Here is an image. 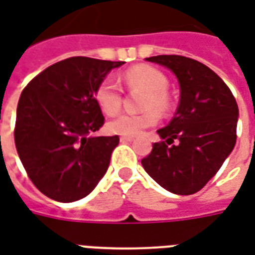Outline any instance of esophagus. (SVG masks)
Here are the masks:
<instances>
[{
    "label": "esophagus",
    "mask_w": 255,
    "mask_h": 255,
    "mask_svg": "<svg viewBox=\"0 0 255 255\" xmlns=\"http://www.w3.org/2000/svg\"><path fill=\"white\" fill-rule=\"evenodd\" d=\"M131 140H133V136H126V135L120 136V142H123V143H126V142H131Z\"/></svg>",
    "instance_id": "obj_1"
}]
</instances>
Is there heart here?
Here are the masks:
<instances>
[{
    "mask_svg": "<svg viewBox=\"0 0 255 255\" xmlns=\"http://www.w3.org/2000/svg\"><path fill=\"white\" fill-rule=\"evenodd\" d=\"M120 82L129 90L142 89L147 95L142 101V113H122L120 116L109 122L108 128L113 133L133 136L158 123V113L169 109V97L166 90L169 80L165 73L150 65H135L120 76ZM95 101L101 111L106 115H116L120 111L123 102V90L116 80L104 79L95 90Z\"/></svg>",
    "mask_w": 255,
    "mask_h": 255,
    "instance_id": "1",
    "label": "heart"
}]
</instances>
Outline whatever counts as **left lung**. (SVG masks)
Returning a JSON list of instances; mask_svg holds the SVG:
<instances>
[{"label": "left lung", "instance_id": "1", "mask_svg": "<svg viewBox=\"0 0 255 255\" xmlns=\"http://www.w3.org/2000/svg\"><path fill=\"white\" fill-rule=\"evenodd\" d=\"M146 60L176 75L180 101L171 123L157 131L162 140L153 144L142 165L161 187L191 195L205 187L235 147L238 104L223 79L197 60L176 54Z\"/></svg>", "mask_w": 255, "mask_h": 255}]
</instances>
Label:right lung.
I'll return each instance as SVG.
<instances>
[{
  "mask_svg": "<svg viewBox=\"0 0 255 255\" xmlns=\"http://www.w3.org/2000/svg\"><path fill=\"white\" fill-rule=\"evenodd\" d=\"M124 61L71 57L53 64L20 95L14 144L31 182L58 202L93 191L108 171L119 136H94L104 126L95 90Z\"/></svg>",
  "mask_w": 255,
  "mask_h": 255,
  "instance_id": "add662e5",
  "label": "right lung"
}]
</instances>
